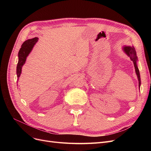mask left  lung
Masks as SVG:
<instances>
[{
  "label": "left lung",
  "instance_id": "left-lung-1",
  "mask_svg": "<svg viewBox=\"0 0 151 151\" xmlns=\"http://www.w3.org/2000/svg\"><path fill=\"white\" fill-rule=\"evenodd\" d=\"M123 51L125 52V53L129 56L130 58V60L134 62V67H135V72L137 76V78L139 81V87L140 89V72L138 68L137 65V57L136 55V51L134 48V47H130V46H125L123 48Z\"/></svg>",
  "mask_w": 151,
  "mask_h": 151
}]
</instances>
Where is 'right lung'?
I'll return each mask as SVG.
<instances>
[{
  "label": "right lung",
  "mask_w": 151,
  "mask_h": 151,
  "mask_svg": "<svg viewBox=\"0 0 151 151\" xmlns=\"http://www.w3.org/2000/svg\"><path fill=\"white\" fill-rule=\"evenodd\" d=\"M38 38L37 37H35L32 39H29L25 41L21 45V48L19 50V53H18V58H19V60H18L16 68L17 77L18 79H19V77H20L22 70V67L23 66V65L25 63L27 57L28 56V55L31 52L32 49H33L36 43L38 42Z\"/></svg>",
  "instance_id": "1"
}]
</instances>
